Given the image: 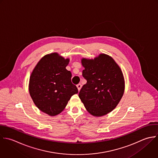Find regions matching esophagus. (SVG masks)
Masks as SVG:
<instances>
[{"label":"esophagus","mask_w":158,"mask_h":158,"mask_svg":"<svg viewBox=\"0 0 158 158\" xmlns=\"http://www.w3.org/2000/svg\"><path fill=\"white\" fill-rule=\"evenodd\" d=\"M77 89H78V90L79 91V90H81V87H82V85H81V84H79L77 85Z\"/></svg>","instance_id":"34e87169"}]
</instances>
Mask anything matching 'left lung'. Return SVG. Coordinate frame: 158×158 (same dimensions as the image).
Masks as SVG:
<instances>
[{"mask_svg": "<svg viewBox=\"0 0 158 158\" xmlns=\"http://www.w3.org/2000/svg\"><path fill=\"white\" fill-rule=\"evenodd\" d=\"M82 76L87 83L79 97L86 110L93 116H102L113 111L124 91L123 73L110 56L100 54L94 60H82Z\"/></svg>", "mask_w": 158, "mask_h": 158, "instance_id": "8db88e82", "label": "left lung"}]
</instances>
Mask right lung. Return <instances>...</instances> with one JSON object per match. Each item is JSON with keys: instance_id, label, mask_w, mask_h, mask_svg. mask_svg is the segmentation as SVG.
<instances>
[{"instance_id": "add662e5", "label": "right lung", "mask_w": 158, "mask_h": 158, "mask_svg": "<svg viewBox=\"0 0 158 158\" xmlns=\"http://www.w3.org/2000/svg\"><path fill=\"white\" fill-rule=\"evenodd\" d=\"M68 63L69 59L51 53L38 62L31 75L30 95L36 106L50 116L60 114L71 97L78 93L71 82V73L66 69Z\"/></svg>"}]
</instances>
